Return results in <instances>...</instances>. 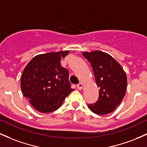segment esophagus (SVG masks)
Listing matches in <instances>:
<instances>
[{"mask_svg": "<svg viewBox=\"0 0 147 147\" xmlns=\"http://www.w3.org/2000/svg\"><path fill=\"white\" fill-rule=\"evenodd\" d=\"M77 89H79V90H82V88H83V84H82V83H79L77 85Z\"/></svg>", "mask_w": 147, "mask_h": 147, "instance_id": "1", "label": "esophagus"}]
</instances>
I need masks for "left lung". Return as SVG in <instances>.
Returning <instances> with one entry per match:
<instances>
[{
    "mask_svg": "<svg viewBox=\"0 0 147 147\" xmlns=\"http://www.w3.org/2000/svg\"><path fill=\"white\" fill-rule=\"evenodd\" d=\"M82 55L90 63L96 84L100 88L97 102L88 106L97 115L110 113L119 105L125 95L126 73L120 64L109 54L94 51Z\"/></svg>",
    "mask_w": 147,
    "mask_h": 147,
    "instance_id": "8db88e82",
    "label": "left lung"
}]
</instances>
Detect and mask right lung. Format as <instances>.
Instances as JSON below:
<instances>
[{
  "instance_id": "right-lung-1",
  "label": "right lung",
  "mask_w": 147,
  "mask_h": 147,
  "mask_svg": "<svg viewBox=\"0 0 147 147\" xmlns=\"http://www.w3.org/2000/svg\"><path fill=\"white\" fill-rule=\"evenodd\" d=\"M68 51L36 55L26 65L21 76V87L25 97L43 113L57 110L71 92L69 72L61 65Z\"/></svg>"
}]
</instances>
